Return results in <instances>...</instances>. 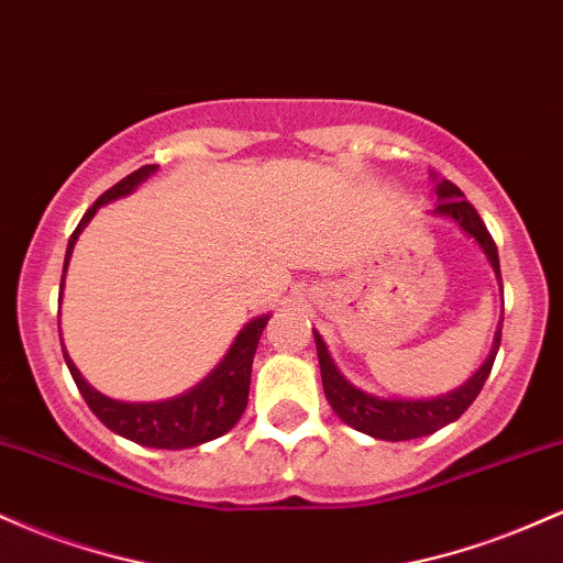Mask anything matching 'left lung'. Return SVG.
Instances as JSON below:
<instances>
[{
  "mask_svg": "<svg viewBox=\"0 0 563 563\" xmlns=\"http://www.w3.org/2000/svg\"><path fill=\"white\" fill-rule=\"evenodd\" d=\"M437 187V209L431 211V217L450 219L461 228L471 241L482 249V254L487 256L489 267L500 283V260H497V245L489 235L487 228H484L482 217L476 214L474 206L468 203L466 196L461 192V187H455L450 179H439L437 174H431ZM503 290V283H500ZM500 331L503 320L497 325V333L493 339V349H489L487 360L479 365V371L474 373L468 380H463L457 389L448 394H437V397H378V394H371L360 386H354L344 373L339 371L333 363L331 352H328L322 335L314 331V344H318V360H320V376H322V389H325L328 402H331L333 412L352 429L363 431V434L373 439H386V442H407V439L429 437L434 431L442 429L452 421L463 416L468 410V405L474 402L476 394L482 391L484 380H487L489 371H493L495 354L500 349Z\"/></svg>",
  "mask_w": 563,
  "mask_h": 563,
  "instance_id": "left-lung-1",
  "label": "left lung"
}]
</instances>
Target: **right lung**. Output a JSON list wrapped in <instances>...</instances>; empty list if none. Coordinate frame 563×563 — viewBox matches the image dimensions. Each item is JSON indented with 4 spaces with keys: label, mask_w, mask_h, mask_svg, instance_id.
<instances>
[{
    "label": "right lung",
    "mask_w": 563,
    "mask_h": 563,
    "mask_svg": "<svg viewBox=\"0 0 563 563\" xmlns=\"http://www.w3.org/2000/svg\"><path fill=\"white\" fill-rule=\"evenodd\" d=\"M156 172V164L142 166V169L132 172L129 177L121 179L119 185H113L111 190H106L95 200L92 209L81 217L79 228L74 230V235H70L68 241L66 264H63V286H66V269L70 254H74V245L79 241L84 228L89 224V219L97 214V209L111 203L115 198H124L129 192H134ZM269 318H273V314H260V318L245 322L241 333L235 335V341H232V346L228 349V354L219 360V365L209 373V376L192 386V389L177 394V397L158 399V402H124V399H113L108 397V394L97 391L92 384H87V378L81 376L79 367L74 365V360L68 357L66 346H63V354H66V365L70 376L76 380V386H79L84 402L89 405V410H92L113 434L124 437L129 442H137L142 448H198V444L228 434L232 426L241 421L245 405H249L251 365H254L260 335Z\"/></svg>",
    "instance_id": "1"
}]
</instances>
